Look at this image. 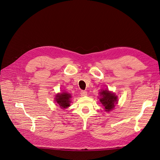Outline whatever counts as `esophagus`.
I'll return each mask as SVG.
<instances>
[{"label":"esophagus","mask_w":160,"mask_h":160,"mask_svg":"<svg viewBox=\"0 0 160 160\" xmlns=\"http://www.w3.org/2000/svg\"><path fill=\"white\" fill-rule=\"evenodd\" d=\"M81 95L83 96V97H85L88 95V92L85 91H81Z\"/></svg>","instance_id":"1"}]
</instances>
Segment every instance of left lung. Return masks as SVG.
Instances as JSON below:
<instances>
[{
    "label": "left lung",
    "mask_w": 160,
    "mask_h": 160,
    "mask_svg": "<svg viewBox=\"0 0 160 160\" xmlns=\"http://www.w3.org/2000/svg\"><path fill=\"white\" fill-rule=\"evenodd\" d=\"M99 94L101 96L99 101L104 107L105 111H110L112 110L115 104L118 103V96L108 90H101Z\"/></svg>",
    "instance_id": "obj_1"
}]
</instances>
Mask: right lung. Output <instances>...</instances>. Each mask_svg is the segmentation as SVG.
<instances>
[{
  "label": "right lung",
  "instance_id": "add662e5",
  "mask_svg": "<svg viewBox=\"0 0 160 160\" xmlns=\"http://www.w3.org/2000/svg\"><path fill=\"white\" fill-rule=\"evenodd\" d=\"M71 96L70 93L63 92L62 93H58L55 97V101L62 109H65L70 106Z\"/></svg>",
  "mask_w": 160,
  "mask_h": 160
}]
</instances>
